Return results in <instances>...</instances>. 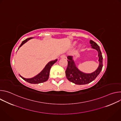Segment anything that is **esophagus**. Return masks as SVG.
<instances>
[{"mask_svg":"<svg viewBox=\"0 0 121 121\" xmlns=\"http://www.w3.org/2000/svg\"><path fill=\"white\" fill-rule=\"evenodd\" d=\"M60 57H61V58H65L66 57V56H65V55H61V56H60Z\"/></svg>","mask_w":121,"mask_h":121,"instance_id":"1","label":"esophagus"}]
</instances>
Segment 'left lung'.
Here are the masks:
<instances>
[{
	"label": "left lung",
	"instance_id": "left-lung-1",
	"mask_svg": "<svg viewBox=\"0 0 121 121\" xmlns=\"http://www.w3.org/2000/svg\"><path fill=\"white\" fill-rule=\"evenodd\" d=\"M91 46L98 52L99 65L97 69L91 74H86L79 71L76 67L72 56H67L68 65L65 70V75L67 79L71 82L78 85H84L93 81L100 73L103 66V57L99 46L92 40H90Z\"/></svg>",
	"mask_w": 121,
	"mask_h": 121
}]
</instances>
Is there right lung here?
<instances>
[{
	"mask_svg": "<svg viewBox=\"0 0 121 121\" xmlns=\"http://www.w3.org/2000/svg\"><path fill=\"white\" fill-rule=\"evenodd\" d=\"M32 38L30 37L29 38L26 39V40H24L23 41H22V43H21V44L20 45V46H19L18 49H19V48H20L24 43H26L28 41H29V40L32 39ZM57 59H56L55 60H53L51 61L50 62H49L45 66V67L37 75H36V76H35L34 77L31 78H24L23 77H22L21 75H20V76L24 80H25L26 81L31 83V84H38V83H43L44 82L46 81L48 78H49V73H50V69L51 68V66H52L56 61H57Z\"/></svg>",
	"mask_w": 121,
	"mask_h": 121,
	"instance_id": "add662e5",
	"label": "right lung"
}]
</instances>
